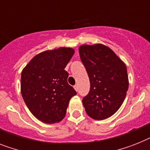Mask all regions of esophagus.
Returning a JSON list of instances; mask_svg holds the SVG:
<instances>
[{
  "instance_id": "34e87169",
  "label": "esophagus",
  "mask_w": 150,
  "mask_h": 150,
  "mask_svg": "<svg viewBox=\"0 0 150 150\" xmlns=\"http://www.w3.org/2000/svg\"><path fill=\"white\" fill-rule=\"evenodd\" d=\"M74 90H76V92H77V91H78V86H77V85H75V86H74Z\"/></svg>"
}]
</instances>
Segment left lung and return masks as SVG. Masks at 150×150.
Instances as JSON below:
<instances>
[{"label": "left lung", "instance_id": "8db88e82", "mask_svg": "<svg viewBox=\"0 0 150 150\" xmlns=\"http://www.w3.org/2000/svg\"><path fill=\"white\" fill-rule=\"evenodd\" d=\"M79 52L90 82V93L83 99L85 110L96 120L109 118L120 109L127 95L126 64L103 44H83Z\"/></svg>", "mask_w": 150, "mask_h": 150}]
</instances>
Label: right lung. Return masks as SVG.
Instances as JSON below:
<instances>
[{
    "mask_svg": "<svg viewBox=\"0 0 150 150\" xmlns=\"http://www.w3.org/2000/svg\"><path fill=\"white\" fill-rule=\"evenodd\" d=\"M75 50L59 47L34 56L21 73V92L32 114L41 122L54 124L65 117L70 100L76 94L67 83L64 70Z\"/></svg>",
    "mask_w": 150,
    "mask_h": 150,
    "instance_id": "1",
    "label": "right lung"
}]
</instances>
